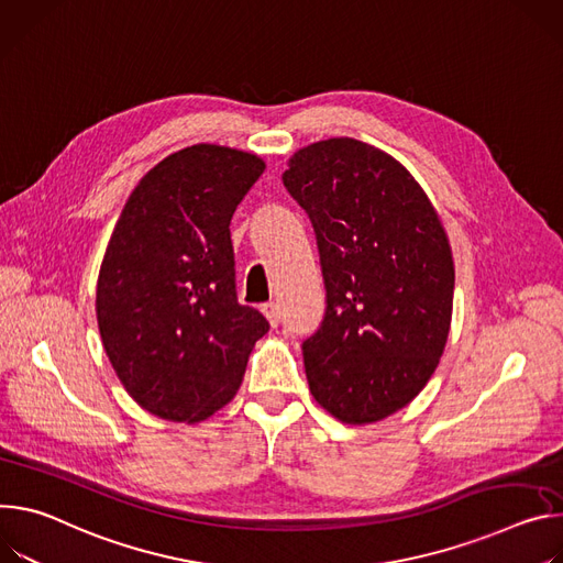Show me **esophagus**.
<instances>
[{
    "instance_id": "1",
    "label": "esophagus",
    "mask_w": 563,
    "mask_h": 563,
    "mask_svg": "<svg viewBox=\"0 0 563 563\" xmlns=\"http://www.w3.org/2000/svg\"><path fill=\"white\" fill-rule=\"evenodd\" d=\"M262 310H264V316L268 318V322H271L273 327H277V324H279V320H282V310H279V306H277L275 301L264 303V306H262Z\"/></svg>"
}]
</instances>
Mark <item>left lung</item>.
I'll return each instance as SVG.
<instances>
[{
  "mask_svg": "<svg viewBox=\"0 0 563 563\" xmlns=\"http://www.w3.org/2000/svg\"><path fill=\"white\" fill-rule=\"evenodd\" d=\"M313 223L327 288L303 340L313 398L346 424L407 407L445 351L452 247L422 187L387 152L329 139L292 154L282 176Z\"/></svg>",
  "mask_w": 563,
  "mask_h": 563,
  "instance_id": "8db88e82",
  "label": "left lung"
}]
</instances>
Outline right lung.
<instances>
[{"label": "right lung", "instance_id": "obj_1", "mask_svg": "<svg viewBox=\"0 0 563 563\" xmlns=\"http://www.w3.org/2000/svg\"><path fill=\"white\" fill-rule=\"evenodd\" d=\"M266 163L192 145L152 167L124 203L98 275L107 357L150 413L201 422L225 407L271 329L234 288L230 219Z\"/></svg>", "mask_w": 563, "mask_h": 563}]
</instances>
